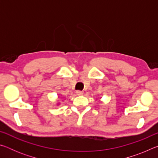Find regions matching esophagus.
Segmentation results:
<instances>
[{
  "label": "esophagus",
  "mask_w": 158,
  "mask_h": 158,
  "mask_svg": "<svg viewBox=\"0 0 158 158\" xmlns=\"http://www.w3.org/2000/svg\"><path fill=\"white\" fill-rule=\"evenodd\" d=\"M76 93H77V95H83V93H84V92L81 91V90H77Z\"/></svg>",
  "instance_id": "34e87169"
}]
</instances>
